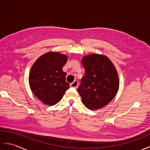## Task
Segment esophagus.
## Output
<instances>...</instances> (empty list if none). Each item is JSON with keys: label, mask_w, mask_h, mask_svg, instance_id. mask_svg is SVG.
<instances>
[{"label": "esophagus", "mask_w": 150, "mask_h": 150, "mask_svg": "<svg viewBox=\"0 0 150 150\" xmlns=\"http://www.w3.org/2000/svg\"><path fill=\"white\" fill-rule=\"evenodd\" d=\"M78 84H79V82L77 81H74L72 83L70 84V87L71 88H77L78 87Z\"/></svg>", "instance_id": "esophagus-1"}]
</instances>
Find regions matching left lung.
<instances>
[{
  "instance_id": "left-lung-1",
  "label": "left lung",
  "mask_w": 150,
  "mask_h": 150,
  "mask_svg": "<svg viewBox=\"0 0 150 150\" xmlns=\"http://www.w3.org/2000/svg\"><path fill=\"white\" fill-rule=\"evenodd\" d=\"M82 64L84 76L77 91L82 103L90 110H97L109 104L119 88L115 67L107 57L91 54L84 56Z\"/></svg>"
}]
</instances>
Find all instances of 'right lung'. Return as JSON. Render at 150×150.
<instances>
[{
	"label": "right lung",
	"mask_w": 150,
	"mask_h": 150,
	"mask_svg": "<svg viewBox=\"0 0 150 150\" xmlns=\"http://www.w3.org/2000/svg\"><path fill=\"white\" fill-rule=\"evenodd\" d=\"M68 57L50 52L41 55L30 70L29 84L35 97L44 104L53 106L62 99L69 84L62 70Z\"/></svg>",
	"instance_id": "obj_1"
}]
</instances>
